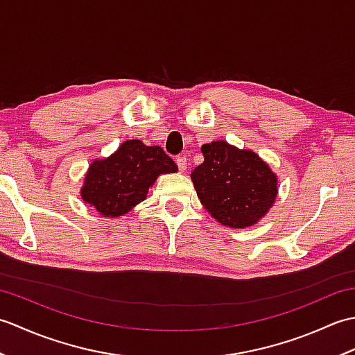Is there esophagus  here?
I'll return each instance as SVG.
<instances>
[{
	"label": "esophagus",
	"instance_id": "obj_1",
	"mask_svg": "<svg viewBox=\"0 0 355 355\" xmlns=\"http://www.w3.org/2000/svg\"><path fill=\"white\" fill-rule=\"evenodd\" d=\"M175 162H177V166H178V171H180V172H184L186 168H187L186 157H177Z\"/></svg>",
	"mask_w": 355,
	"mask_h": 355
}]
</instances>
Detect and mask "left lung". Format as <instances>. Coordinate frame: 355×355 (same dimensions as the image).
<instances>
[{"label": "left lung", "mask_w": 355, "mask_h": 355, "mask_svg": "<svg viewBox=\"0 0 355 355\" xmlns=\"http://www.w3.org/2000/svg\"><path fill=\"white\" fill-rule=\"evenodd\" d=\"M201 153L205 162L191 173L201 205L232 229L258 223L276 200V173L253 150L223 140L206 143Z\"/></svg>", "instance_id": "left-lung-1"}]
</instances>
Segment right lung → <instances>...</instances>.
<instances>
[{
  "instance_id": "add662e5",
  "label": "right lung",
  "mask_w": 355,
  "mask_h": 355,
  "mask_svg": "<svg viewBox=\"0 0 355 355\" xmlns=\"http://www.w3.org/2000/svg\"><path fill=\"white\" fill-rule=\"evenodd\" d=\"M177 171L160 146L126 140L114 154L89 164L80 197L102 216L117 218L146 198L158 175Z\"/></svg>"
}]
</instances>
